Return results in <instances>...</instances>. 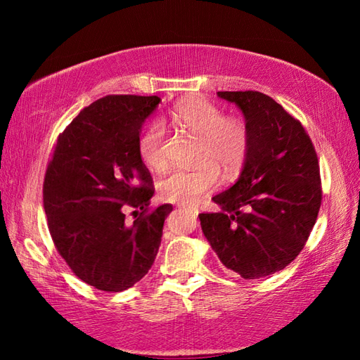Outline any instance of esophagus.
<instances>
[{
  "label": "esophagus",
  "mask_w": 360,
  "mask_h": 360,
  "mask_svg": "<svg viewBox=\"0 0 360 360\" xmlns=\"http://www.w3.org/2000/svg\"><path fill=\"white\" fill-rule=\"evenodd\" d=\"M184 210H187V212H192V213H195V215H198V212L196 210H192V209H186V207H182Z\"/></svg>",
  "instance_id": "obj_1"
}]
</instances>
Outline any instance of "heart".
Returning <instances> with one entry per match:
<instances>
[{"label":"heart","instance_id":"heart-1","mask_svg":"<svg viewBox=\"0 0 360 360\" xmlns=\"http://www.w3.org/2000/svg\"><path fill=\"white\" fill-rule=\"evenodd\" d=\"M173 120L201 139L200 160L202 165L192 170H174L160 181L159 193L165 201L181 205H195L210 190L219 184V168L226 176L241 170L249 153V128L238 117H224L218 106L202 97H190L172 111ZM167 129L155 120L143 129L137 151L142 162L155 172L167 167Z\"/></svg>","mask_w":360,"mask_h":360}]
</instances>
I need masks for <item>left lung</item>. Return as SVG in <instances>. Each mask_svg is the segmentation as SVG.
I'll return each instance as SVG.
<instances>
[{
  "mask_svg": "<svg viewBox=\"0 0 360 360\" xmlns=\"http://www.w3.org/2000/svg\"><path fill=\"white\" fill-rule=\"evenodd\" d=\"M241 110L249 153L238 181L213 196L221 212L200 213L219 262L243 278L278 272L295 259L316 224L322 187L319 160L303 125L258 91H219Z\"/></svg>",
  "mask_w": 360,
  "mask_h": 360,
  "instance_id": "1",
  "label": "left lung"
}]
</instances>
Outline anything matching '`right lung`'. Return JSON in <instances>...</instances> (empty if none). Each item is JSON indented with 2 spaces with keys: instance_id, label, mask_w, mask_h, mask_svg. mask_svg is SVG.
Returning a JSON list of instances; mask_svg holds the SVG:
<instances>
[{
  "instance_id": "obj_1",
  "label": "right lung",
  "mask_w": 360,
  "mask_h": 360,
  "mask_svg": "<svg viewBox=\"0 0 360 360\" xmlns=\"http://www.w3.org/2000/svg\"><path fill=\"white\" fill-rule=\"evenodd\" d=\"M158 96H106L58 136L43 204L58 254L77 277L106 292L139 281L155 263L172 204L147 212L153 179L137 151ZM127 207L141 215L128 225Z\"/></svg>"
}]
</instances>
